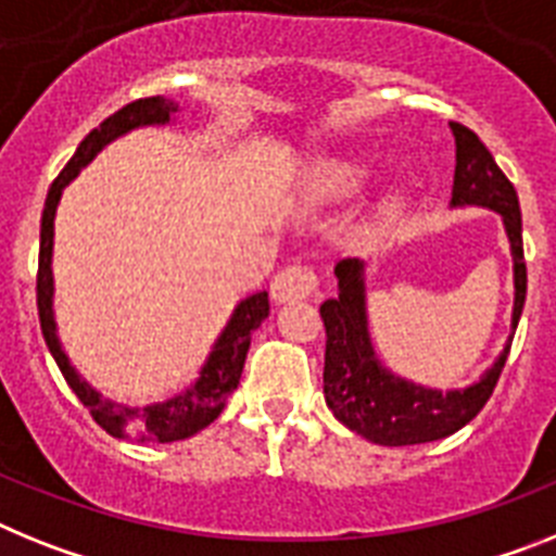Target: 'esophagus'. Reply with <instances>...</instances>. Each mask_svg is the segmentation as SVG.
<instances>
[{"label": "esophagus", "mask_w": 556, "mask_h": 556, "mask_svg": "<svg viewBox=\"0 0 556 556\" xmlns=\"http://www.w3.org/2000/svg\"><path fill=\"white\" fill-rule=\"evenodd\" d=\"M315 289V273H309L306 267H287L273 278V283H269V295H273L275 303H298L306 301Z\"/></svg>", "instance_id": "obj_1"}]
</instances>
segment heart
Returning a JSON list of instances; mask_svg holds the SVG:
<instances>
[{"mask_svg":"<svg viewBox=\"0 0 556 556\" xmlns=\"http://www.w3.org/2000/svg\"><path fill=\"white\" fill-rule=\"evenodd\" d=\"M379 177V168L368 160H354V156H334L324 160L309 170L306 177V191L317 202H329V205H343L351 199L363 197ZM402 205L400 193H391L386 199V211L393 213Z\"/></svg>","mask_w":556,"mask_h":556,"instance_id":"1","label":"heart"}]
</instances>
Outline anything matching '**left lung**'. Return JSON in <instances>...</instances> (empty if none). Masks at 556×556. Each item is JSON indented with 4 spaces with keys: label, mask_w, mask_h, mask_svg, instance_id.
<instances>
[{
    "label": "left lung",
    "mask_w": 556,
    "mask_h": 556,
    "mask_svg": "<svg viewBox=\"0 0 556 556\" xmlns=\"http://www.w3.org/2000/svg\"><path fill=\"white\" fill-rule=\"evenodd\" d=\"M455 137V177L450 207H483L501 216L511 255L515 303L504 351L464 388H430L393 374L382 365L368 329V261L340 258L334 264L337 295L320 303L326 326L324 393L337 421L382 447H405L444 439L478 416L497 386L526 303L523 219L515 185L497 168L495 156L462 123H450Z\"/></svg>",
    "instance_id": "8db88e82"
}]
</instances>
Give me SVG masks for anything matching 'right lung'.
Returning a JSON list of instances; mask_svg holds the SVG:
<instances>
[{
    "instance_id": "obj_1",
    "label": "right lung",
    "mask_w": 556,
    "mask_h": 556,
    "mask_svg": "<svg viewBox=\"0 0 556 556\" xmlns=\"http://www.w3.org/2000/svg\"><path fill=\"white\" fill-rule=\"evenodd\" d=\"M179 103L174 98H140V101L123 106L112 117L89 131L80 146L75 149L73 160L64 165L59 179L50 185L45 199V213H41V241H39V281H36V301H39V320L41 334L50 349L52 359L59 363L66 386L73 388L75 396L84 402L92 419L115 439H135V441H182L205 430L207 425L219 419L225 410L227 396L232 388L239 386L241 371H244L247 351L253 331L258 329L269 315V295L255 292L236 303V309L227 317L225 329L213 340L205 363L199 365L197 379L179 393L163 402H149V405H126V402L106 400L98 388H92L87 379L80 377L78 368L70 363L64 345L59 337V324H55V278H52V247H55V213H59L64 188L78 177L80 170L92 163L94 156L106 149L109 142L121 140L129 131L149 129V126H174L177 123Z\"/></svg>"
}]
</instances>
